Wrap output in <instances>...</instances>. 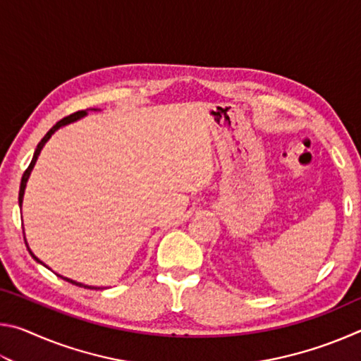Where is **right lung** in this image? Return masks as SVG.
<instances>
[{"label":"right lung","instance_id":"right-lung-1","mask_svg":"<svg viewBox=\"0 0 361 361\" xmlns=\"http://www.w3.org/2000/svg\"><path fill=\"white\" fill-rule=\"evenodd\" d=\"M87 114V111H76V113H73V114H70V116H66V118H63V119H60L56 126L52 127L51 130H49L44 137H42V140L41 142L38 143V146H36V149H35V154H33V159H32V162H30V166H28V169L25 170V172H23V176H22V181H20V191H19V205L22 207V202H23V194H25V188H27V181H28V178H30V173H32V170H33V167H35V164H36V161H38V156H39V152H41V149H42V146H44L46 143H47V140L51 138L54 133H56L60 127H63V126H68V124H71V122H75V121H78V119H81V118H84V116ZM25 245H27V240H25ZM27 248H28V252H30V255L33 256V259L35 261H38L39 264H42V266H46L44 262L42 261H39L38 258H36V256L33 255V252L32 250H30V247L27 245ZM47 267V266H46ZM59 276V274H57ZM60 279H63V280H66V282H70V283H73V285H76V286H84V288H89V290H102V286H90V285H84V283H79V282H75V280H71V279H66V277H63V276H59Z\"/></svg>","mask_w":361,"mask_h":361}]
</instances>
